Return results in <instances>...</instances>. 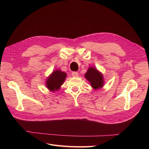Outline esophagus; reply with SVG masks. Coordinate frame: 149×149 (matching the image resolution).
<instances>
[{
    "instance_id": "esophagus-1",
    "label": "esophagus",
    "mask_w": 149,
    "mask_h": 149,
    "mask_svg": "<svg viewBox=\"0 0 149 149\" xmlns=\"http://www.w3.org/2000/svg\"><path fill=\"white\" fill-rule=\"evenodd\" d=\"M71 74H72V76H74V77H78V72H76V71L72 72Z\"/></svg>"
}]
</instances>
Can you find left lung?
Instances as JSON below:
<instances>
[{"label": "left lung", "mask_w": 149, "mask_h": 149, "mask_svg": "<svg viewBox=\"0 0 149 149\" xmlns=\"http://www.w3.org/2000/svg\"><path fill=\"white\" fill-rule=\"evenodd\" d=\"M85 77L91 83V86L94 89H97L102 86L104 83L102 75L96 68L90 67L85 74Z\"/></svg>", "instance_id": "left-lung-1"}]
</instances>
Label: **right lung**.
I'll return each mask as SVG.
<instances>
[{
  "instance_id": "right-lung-1",
  "label": "right lung",
  "mask_w": 149,
  "mask_h": 149,
  "mask_svg": "<svg viewBox=\"0 0 149 149\" xmlns=\"http://www.w3.org/2000/svg\"><path fill=\"white\" fill-rule=\"evenodd\" d=\"M66 76V74L60 70L53 72L52 75L47 79L46 83L47 88L52 91H57L65 81Z\"/></svg>"
}]
</instances>
